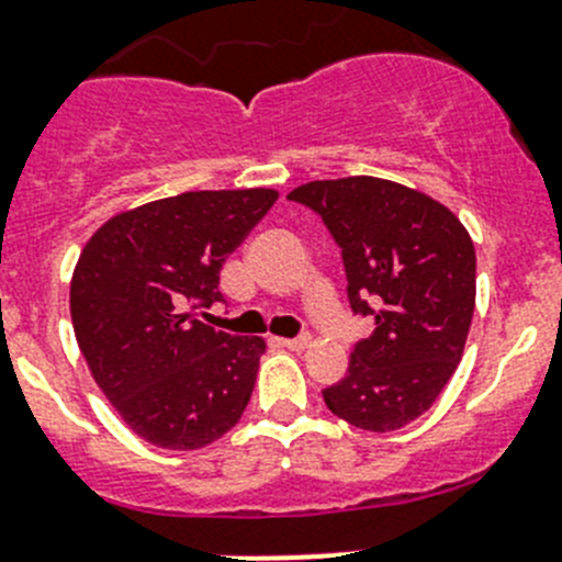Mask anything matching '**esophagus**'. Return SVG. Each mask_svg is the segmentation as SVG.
I'll return each instance as SVG.
<instances>
[{
	"instance_id": "34e87169",
	"label": "esophagus",
	"mask_w": 562,
	"mask_h": 562,
	"mask_svg": "<svg viewBox=\"0 0 562 562\" xmlns=\"http://www.w3.org/2000/svg\"><path fill=\"white\" fill-rule=\"evenodd\" d=\"M271 342L288 348V351H304L310 346V337H274Z\"/></svg>"
}]
</instances>
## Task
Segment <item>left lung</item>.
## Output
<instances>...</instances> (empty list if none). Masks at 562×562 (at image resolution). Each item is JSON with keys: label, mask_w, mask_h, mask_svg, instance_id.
I'll use <instances>...</instances> for the list:
<instances>
[{"label": "left lung", "mask_w": 562, "mask_h": 562, "mask_svg": "<svg viewBox=\"0 0 562 562\" xmlns=\"http://www.w3.org/2000/svg\"><path fill=\"white\" fill-rule=\"evenodd\" d=\"M288 198L321 214L342 249L351 310L375 318L326 406L362 431H397L434 406L464 357L475 244L448 205L386 178L310 181Z\"/></svg>", "instance_id": "1"}]
</instances>
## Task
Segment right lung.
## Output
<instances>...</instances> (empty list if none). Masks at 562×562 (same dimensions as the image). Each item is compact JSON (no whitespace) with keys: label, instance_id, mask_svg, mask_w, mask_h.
Instances as JSON below:
<instances>
[{"label":"right lung","instance_id":"right-lung-1","mask_svg":"<svg viewBox=\"0 0 562 562\" xmlns=\"http://www.w3.org/2000/svg\"><path fill=\"white\" fill-rule=\"evenodd\" d=\"M277 189L183 192L120 211L70 277L79 351L125 426L165 450L225 437L255 390L263 337L198 321L222 299L220 271L277 203Z\"/></svg>","mask_w":562,"mask_h":562}]
</instances>
